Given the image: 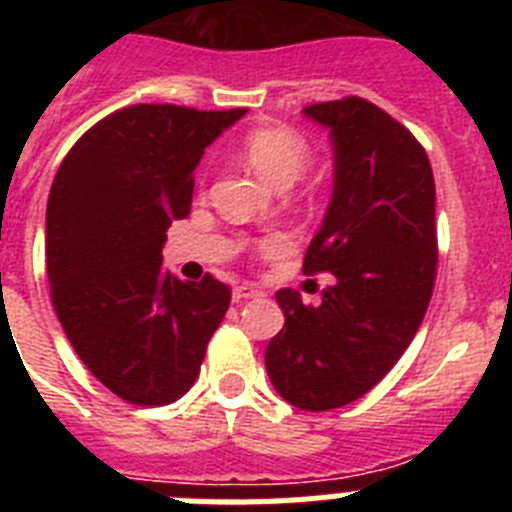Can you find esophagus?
<instances>
[{"mask_svg":"<svg viewBox=\"0 0 512 512\" xmlns=\"http://www.w3.org/2000/svg\"><path fill=\"white\" fill-rule=\"evenodd\" d=\"M261 292L256 287H248V284H241V287L233 289V302H243L251 300V297H259Z\"/></svg>","mask_w":512,"mask_h":512,"instance_id":"1","label":"esophagus"}]
</instances>
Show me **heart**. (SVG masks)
Masks as SVG:
<instances>
[{
    "label": "heart",
    "instance_id": "obj_1",
    "mask_svg": "<svg viewBox=\"0 0 512 512\" xmlns=\"http://www.w3.org/2000/svg\"><path fill=\"white\" fill-rule=\"evenodd\" d=\"M243 158L271 187H292L305 174L310 148L300 133L289 128H256L243 140Z\"/></svg>",
    "mask_w": 512,
    "mask_h": 512
}]
</instances>
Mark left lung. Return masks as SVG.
<instances>
[{
	"instance_id": "1",
	"label": "left lung",
	"mask_w": 512,
	"mask_h": 512,
	"mask_svg": "<svg viewBox=\"0 0 512 512\" xmlns=\"http://www.w3.org/2000/svg\"><path fill=\"white\" fill-rule=\"evenodd\" d=\"M333 143V194L305 271L336 282L307 307L279 289L284 328L266 346L274 390L295 408H343L372 390L418 333L436 279V184L423 146L361 97L302 110Z\"/></svg>"
}]
</instances>
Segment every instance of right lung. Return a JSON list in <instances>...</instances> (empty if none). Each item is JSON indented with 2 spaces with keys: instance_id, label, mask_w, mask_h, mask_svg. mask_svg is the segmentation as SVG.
<instances>
[{
  "instance_id": "obj_1",
  "label": "right lung",
  "mask_w": 512,
  "mask_h": 512,
  "mask_svg": "<svg viewBox=\"0 0 512 512\" xmlns=\"http://www.w3.org/2000/svg\"><path fill=\"white\" fill-rule=\"evenodd\" d=\"M246 110L133 104L63 158L45 210V269L66 338L89 372L133 405H169L200 374L230 289L182 282L161 248L189 215L205 148Z\"/></svg>"
}]
</instances>
